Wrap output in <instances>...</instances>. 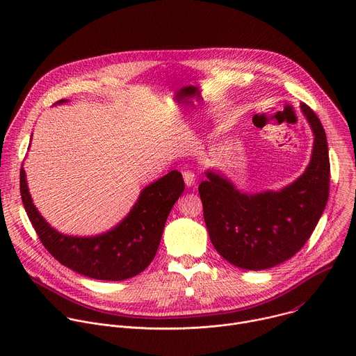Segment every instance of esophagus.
Listing matches in <instances>:
<instances>
[{
    "label": "esophagus",
    "mask_w": 356,
    "mask_h": 356,
    "mask_svg": "<svg viewBox=\"0 0 356 356\" xmlns=\"http://www.w3.org/2000/svg\"><path fill=\"white\" fill-rule=\"evenodd\" d=\"M183 179H184V183H186L187 187H191V186L195 184V176H194V173L190 172V170H186V172L183 173Z\"/></svg>",
    "instance_id": "obj_1"
}]
</instances>
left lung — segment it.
Here are the masks:
<instances>
[{"label": "left lung", "mask_w": 356, "mask_h": 356, "mask_svg": "<svg viewBox=\"0 0 356 356\" xmlns=\"http://www.w3.org/2000/svg\"><path fill=\"white\" fill-rule=\"evenodd\" d=\"M313 134L309 168L280 191L246 194L221 175L207 172L198 186L210 239L229 264L262 270L273 268L304 246L312 236L330 195V156L323 124L301 104Z\"/></svg>", "instance_id": "left-lung-1"}]
</instances>
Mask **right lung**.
Wrapping results in <instances>:
<instances>
[{
	"label": "right lung",
	"instance_id": "add662e5",
	"mask_svg": "<svg viewBox=\"0 0 356 356\" xmlns=\"http://www.w3.org/2000/svg\"><path fill=\"white\" fill-rule=\"evenodd\" d=\"M19 188L29 221L50 255L87 277L118 282L136 276L154 261L168 216L184 191V180L180 172L172 170L140 191L131 213L115 228L88 238L63 235L44 221L33 206L24 169Z\"/></svg>",
	"mask_w": 356,
	"mask_h": 356
}]
</instances>
